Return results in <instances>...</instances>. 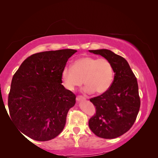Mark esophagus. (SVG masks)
Returning a JSON list of instances; mask_svg holds the SVG:
<instances>
[{
    "instance_id": "obj_1",
    "label": "esophagus",
    "mask_w": 158,
    "mask_h": 158,
    "mask_svg": "<svg viewBox=\"0 0 158 158\" xmlns=\"http://www.w3.org/2000/svg\"><path fill=\"white\" fill-rule=\"evenodd\" d=\"M76 100H77V101H78V102L81 101V100H85V98L83 97V96H81V95H78L77 97Z\"/></svg>"
}]
</instances>
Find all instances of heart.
Returning <instances> with one entry per match:
<instances>
[{
	"label": "heart",
	"instance_id": "heart-1",
	"mask_svg": "<svg viewBox=\"0 0 158 158\" xmlns=\"http://www.w3.org/2000/svg\"><path fill=\"white\" fill-rule=\"evenodd\" d=\"M114 78V67L105 58L84 56L76 59L71 67H65L61 73L64 86L74 90L84 82V92L103 94L110 89Z\"/></svg>",
	"mask_w": 158,
	"mask_h": 158
}]
</instances>
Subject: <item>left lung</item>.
Segmentation results:
<instances>
[{
    "label": "left lung",
    "mask_w": 158,
    "mask_h": 158,
    "mask_svg": "<svg viewBox=\"0 0 158 158\" xmlns=\"http://www.w3.org/2000/svg\"><path fill=\"white\" fill-rule=\"evenodd\" d=\"M110 60L114 79L107 91L90 99L96 113L89 119L90 129L99 137L114 139L127 132L140 108L137 80L124 58L108 49L89 50Z\"/></svg>",
    "instance_id": "1"
}]
</instances>
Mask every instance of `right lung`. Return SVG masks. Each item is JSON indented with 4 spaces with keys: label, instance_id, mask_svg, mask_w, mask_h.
<instances>
[{
    "label": "right lung",
    "instance_id": "right-lung-1",
    "mask_svg": "<svg viewBox=\"0 0 158 158\" xmlns=\"http://www.w3.org/2000/svg\"><path fill=\"white\" fill-rule=\"evenodd\" d=\"M77 52L67 49L35 53L13 76L8 95L10 117L17 130L32 139L51 140L65 127L76 95L62 85L61 73Z\"/></svg>",
    "mask_w": 158,
    "mask_h": 158
}]
</instances>
